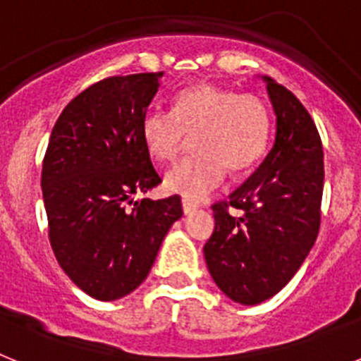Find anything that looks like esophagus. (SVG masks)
<instances>
[{
  "label": "esophagus",
  "mask_w": 361,
  "mask_h": 361,
  "mask_svg": "<svg viewBox=\"0 0 361 361\" xmlns=\"http://www.w3.org/2000/svg\"><path fill=\"white\" fill-rule=\"evenodd\" d=\"M183 209H184V213H186V215H191V213L199 209V204H195L193 200L183 199Z\"/></svg>",
  "instance_id": "1"
}]
</instances>
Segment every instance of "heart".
<instances>
[{
	"label": "heart",
	"mask_w": 361,
	"mask_h": 361,
	"mask_svg": "<svg viewBox=\"0 0 361 361\" xmlns=\"http://www.w3.org/2000/svg\"><path fill=\"white\" fill-rule=\"evenodd\" d=\"M271 116L262 99L199 82L173 97L171 111L148 110L141 121L146 149L157 161L177 159L188 135H195V157L178 162L164 177L170 193L200 200L233 173L250 170L269 145Z\"/></svg>",
	"instance_id": "obj_1"
}]
</instances>
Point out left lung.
<instances>
[{
  "label": "left lung",
  "instance_id": "1",
  "mask_svg": "<svg viewBox=\"0 0 361 361\" xmlns=\"http://www.w3.org/2000/svg\"><path fill=\"white\" fill-rule=\"evenodd\" d=\"M262 79L276 116L275 145L229 200L213 204L215 229L204 245L215 283L242 305L275 296L304 264L320 229L324 191L317 124L293 92Z\"/></svg>",
  "mask_w": 361,
  "mask_h": 361
}]
</instances>
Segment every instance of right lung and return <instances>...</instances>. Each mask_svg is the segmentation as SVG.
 Masks as SVG:
<instances>
[{
    "instance_id": "obj_1",
    "label": "right lung",
    "mask_w": 361,
    "mask_h": 361,
    "mask_svg": "<svg viewBox=\"0 0 361 361\" xmlns=\"http://www.w3.org/2000/svg\"><path fill=\"white\" fill-rule=\"evenodd\" d=\"M161 78L133 73L88 86L61 111L44 153L50 245L68 279L95 300L135 291L183 216L178 195L133 200L161 184L141 137Z\"/></svg>"
}]
</instances>
